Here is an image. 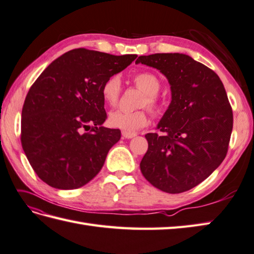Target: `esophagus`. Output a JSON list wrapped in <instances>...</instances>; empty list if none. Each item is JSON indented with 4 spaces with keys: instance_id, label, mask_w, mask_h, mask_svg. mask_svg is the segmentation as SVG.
<instances>
[{
    "instance_id": "34e87169",
    "label": "esophagus",
    "mask_w": 254,
    "mask_h": 254,
    "mask_svg": "<svg viewBox=\"0 0 254 254\" xmlns=\"http://www.w3.org/2000/svg\"><path fill=\"white\" fill-rule=\"evenodd\" d=\"M122 136L124 139H131L133 137H136L137 134L133 132H127V131H122Z\"/></svg>"
}]
</instances>
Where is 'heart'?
Returning <instances> with one entry per match:
<instances>
[{
    "label": "heart",
    "instance_id": "1",
    "mask_svg": "<svg viewBox=\"0 0 254 254\" xmlns=\"http://www.w3.org/2000/svg\"><path fill=\"white\" fill-rule=\"evenodd\" d=\"M136 87L143 92V97L140 101V106H146L152 112H159L161 109L160 100L157 98L161 82L160 79L154 74L148 71L138 72L132 78ZM122 90V83L120 77L117 75L111 76L106 80L101 92H102L103 100L110 106H116L120 99ZM149 122L148 113L144 110H139L134 112H127L117 110L110 113L109 124L114 128L121 129L123 131L133 132L144 127Z\"/></svg>",
    "mask_w": 254,
    "mask_h": 254
}]
</instances>
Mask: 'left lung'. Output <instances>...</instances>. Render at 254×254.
Returning <instances> with one entry per match:
<instances>
[{"label":"left lung","mask_w":254,"mask_h":254,"mask_svg":"<svg viewBox=\"0 0 254 254\" xmlns=\"http://www.w3.org/2000/svg\"><path fill=\"white\" fill-rule=\"evenodd\" d=\"M159 69L171 84L172 101L157 129L146 133L140 170L155 188L180 193L203 182L227 154L233 110L219 77L189 55L156 53L136 64Z\"/></svg>","instance_id":"left-lung-1"}]
</instances>
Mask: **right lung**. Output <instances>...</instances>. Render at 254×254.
Masks as SVG:
<instances>
[{"label": "right lung", "mask_w": 254, "mask_h": 254, "mask_svg": "<svg viewBox=\"0 0 254 254\" xmlns=\"http://www.w3.org/2000/svg\"><path fill=\"white\" fill-rule=\"evenodd\" d=\"M136 54L111 55L87 49L53 61L28 91L21 112V145L38 177L56 189H77L102 168L120 129L106 120L103 83Z\"/></svg>", "instance_id": "1"}]
</instances>
